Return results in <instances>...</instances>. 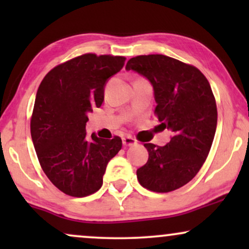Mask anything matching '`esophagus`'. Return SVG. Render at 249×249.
Instances as JSON below:
<instances>
[{
    "label": "esophagus",
    "instance_id": "esophagus-1",
    "mask_svg": "<svg viewBox=\"0 0 249 249\" xmlns=\"http://www.w3.org/2000/svg\"><path fill=\"white\" fill-rule=\"evenodd\" d=\"M137 144V141L134 138H132V137H124L123 138V145L124 146H133V145Z\"/></svg>",
    "mask_w": 249,
    "mask_h": 249
}]
</instances>
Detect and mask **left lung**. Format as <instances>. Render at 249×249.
Returning a JSON list of instances; mask_svg holds the SVG:
<instances>
[{
    "label": "left lung",
    "instance_id": "obj_1",
    "mask_svg": "<svg viewBox=\"0 0 249 249\" xmlns=\"http://www.w3.org/2000/svg\"><path fill=\"white\" fill-rule=\"evenodd\" d=\"M125 69L151 82L154 115L173 132L165 146L144 144L148 160L137 170V178L152 192H172L196 177L210 153L218 122L212 89L196 67L165 55L136 56Z\"/></svg>",
    "mask_w": 249,
    "mask_h": 249
}]
</instances>
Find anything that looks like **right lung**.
Returning a JSON list of instances; mask_svg holds the SVG:
<instances>
[{
	"label": "right lung",
	"mask_w": 249,
	"mask_h": 249,
	"mask_svg": "<svg viewBox=\"0 0 249 249\" xmlns=\"http://www.w3.org/2000/svg\"><path fill=\"white\" fill-rule=\"evenodd\" d=\"M125 57L84 53L51 69L39 84L30 121L34 147L43 172L63 193L77 198L97 192L107 162L122 148V139H103L85 125L88 113L104 101L111 76Z\"/></svg>",
	"instance_id": "1"
}]
</instances>
